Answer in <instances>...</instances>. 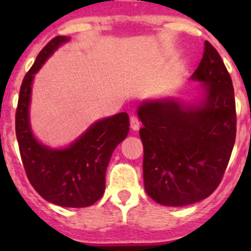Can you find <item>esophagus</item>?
Listing matches in <instances>:
<instances>
[{
  "label": "esophagus",
  "mask_w": 251,
  "mask_h": 251,
  "mask_svg": "<svg viewBox=\"0 0 251 251\" xmlns=\"http://www.w3.org/2000/svg\"><path fill=\"white\" fill-rule=\"evenodd\" d=\"M139 126H141V122H139L138 117H137V115H132V117H130V128H132L133 130H137L139 129Z\"/></svg>",
  "instance_id": "obj_1"
}]
</instances>
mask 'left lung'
<instances>
[{
    "label": "left lung",
    "mask_w": 251,
    "mask_h": 251,
    "mask_svg": "<svg viewBox=\"0 0 251 251\" xmlns=\"http://www.w3.org/2000/svg\"><path fill=\"white\" fill-rule=\"evenodd\" d=\"M199 104L176 99L143 101L138 117L143 143V181L148 196L165 206H186L220 185L236 137L234 88L220 55L206 41L199 68Z\"/></svg>",
    "instance_id": "left-lung-1"
}]
</instances>
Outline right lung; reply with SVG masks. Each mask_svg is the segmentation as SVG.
Wrapping results in <instances>:
<instances>
[{
    "label": "right lung",
    "mask_w": 251,
    "mask_h": 251,
    "mask_svg": "<svg viewBox=\"0 0 251 251\" xmlns=\"http://www.w3.org/2000/svg\"><path fill=\"white\" fill-rule=\"evenodd\" d=\"M66 41V36L51 40L24 77L16 109V137L26 176L40 196L63 207H88L103 196L106 167L113 151L129 132V117L123 112L95 122L63 150L37 142L28 119L31 85L43 64Z\"/></svg>",
    "instance_id": "obj_1"
}]
</instances>
